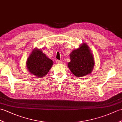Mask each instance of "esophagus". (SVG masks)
Returning a JSON list of instances; mask_svg holds the SVG:
<instances>
[{"label": "esophagus", "instance_id": "esophagus-1", "mask_svg": "<svg viewBox=\"0 0 122 122\" xmlns=\"http://www.w3.org/2000/svg\"><path fill=\"white\" fill-rule=\"evenodd\" d=\"M56 62H57L58 63H62V61H60V60H56Z\"/></svg>", "mask_w": 122, "mask_h": 122}]
</instances>
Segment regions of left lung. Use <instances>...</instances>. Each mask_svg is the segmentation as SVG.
Masks as SVG:
<instances>
[{
  "label": "left lung",
  "instance_id": "left-lung-1",
  "mask_svg": "<svg viewBox=\"0 0 122 122\" xmlns=\"http://www.w3.org/2000/svg\"><path fill=\"white\" fill-rule=\"evenodd\" d=\"M70 57L71 61L67 66L76 77H83L92 71L95 63L94 57L86 42H83L78 48L73 50L70 54Z\"/></svg>",
  "mask_w": 122,
  "mask_h": 122
}]
</instances>
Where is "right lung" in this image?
Here are the masks:
<instances>
[{"mask_svg":"<svg viewBox=\"0 0 122 122\" xmlns=\"http://www.w3.org/2000/svg\"><path fill=\"white\" fill-rule=\"evenodd\" d=\"M53 62L42 52L41 49L35 48L28 57L26 67L29 72L37 77H42L47 74Z\"/></svg>","mask_w":122,"mask_h":122,"instance_id":"right-lung-1","label":"right lung"}]
</instances>
